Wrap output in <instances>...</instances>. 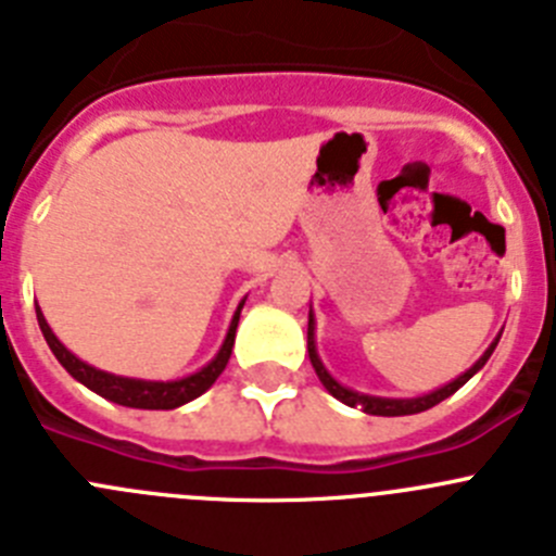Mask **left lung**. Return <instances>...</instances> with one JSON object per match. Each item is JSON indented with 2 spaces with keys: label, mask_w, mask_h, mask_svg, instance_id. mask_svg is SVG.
<instances>
[{
  "label": "left lung",
  "mask_w": 556,
  "mask_h": 556,
  "mask_svg": "<svg viewBox=\"0 0 556 556\" xmlns=\"http://www.w3.org/2000/svg\"><path fill=\"white\" fill-rule=\"evenodd\" d=\"M496 344H498V339L493 341L485 353H482V358L477 361L471 369L463 371L460 378L452 380V383L444 386V389H438V391H432V394H425V396H416V400H386V396H366V394H358V391H350L330 378L328 371H325L323 361H319V355H317V344H314V314H308V358H312V366H314V371H317V378L323 380V386L336 396V400H341L344 405H350V407L361 405L364 407V414H371V416H410V414H421V410L438 405V402H444L446 396L455 394L460 386H466L468 380L475 378L477 371L485 366V361L491 358V353L496 350Z\"/></svg>",
  "instance_id": "8db88e82"
}]
</instances>
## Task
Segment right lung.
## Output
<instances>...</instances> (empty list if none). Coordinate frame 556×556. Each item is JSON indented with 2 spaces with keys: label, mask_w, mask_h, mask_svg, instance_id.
Segmentation results:
<instances>
[{
  "label": "right lung",
  "mask_w": 556,
  "mask_h": 556,
  "mask_svg": "<svg viewBox=\"0 0 556 556\" xmlns=\"http://www.w3.org/2000/svg\"><path fill=\"white\" fill-rule=\"evenodd\" d=\"M242 305L244 303H239L237 314H233L231 328H228V336H226V341H223V348H220V353H217V358L212 361V364L203 366L201 371L190 375V378L170 380V383L118 378V375H110V371H101V369H96V366H88L85 361H79L74 353H68V350L60 344V339L52 333V328H49V323L43 319L40 308H35V314H38V325H40V330H43L46 344L52 348L54 358L65 366V371H68L71 378L79 380L81 386H88L90 391H96V394L104 396V400L118 402V405L142 407V410H173V407L185 405V402L201 396L203 391H206L208 386L215 383V380L223 375L228 358H231L233 336H237V323H239V312H242Z\"/></svg>",
  "instance_id": "right-lung-1"
}]
</instances>
